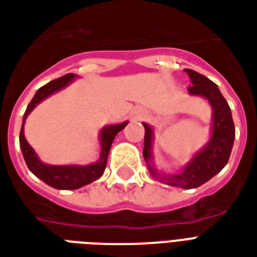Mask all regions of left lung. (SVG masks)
Returning a JSON list of instances; mask_svg holds the SVG:
<instances>
[{"instance_id": "obj_1", "label": "left lung", "mask_w": 257, "mask_h": 257, "mask_svg": "<svg viewBox=\"0 0 257 257\" xmlns=\"http://www.w3.org/2000/svg\"><path fill=\"white\" fill-rule=\"evenodd\" d=\"M185 72L188 73L192 81V85L188 87L189 92L192 95L206 97L209 100L210 106L213 107L212 138L208 146L198 154H196L192 162L180 174L162 177L150 164L147 166L151 174L161 180V182L172 185V186H181L184 189H194L205 184L206 181H209L218 172H221L222 168L228 164L234 141V124L229 106L220 92L217 84H214L208 77L193 69H185ZM143 126H145L143 157L146 162H150L153 130L146 123H143Z\"/></svg>"}]
</instances>
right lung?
Returning <instances> with one entry per match:
<instances>
[{"mask_svg":"<svg viewBox=\"0 0 257 257\" xmlns=\"http://www.w3.org/2000/svg\"><path fill=\"white\" fill-rule=\"evenodd\" d=\"M75 75L73 73H67L64 76L57 77L55 80L49 81L45 85H43L39 91L36 92L31 103L28 104V108L24 114L23 126L20 131V147L23 151L24 160L27 162L28 168L36 177H39L40 180L44 181L45 184L52 186L55 189H63V190H75L84 185H88L93 182L97 178H100L107 165V157L110 153L112 141L116 137L119 131L123 130L126 127L127 122L120 123V124H112L101 128L100 131V160L88 166H76V165H69V166H52V165H45L39 160V157L36 156L35 150L29 146V143L25 139L24 135V123L25 119L29 115L33 108H35L40 101L44 100L51 93L56 92L59 89L64 88L69 81L73 80Z\"/></svg>","mask_w":257,"mask_h":257,"instance_id":"1","label":"right lung"}]
</instances>
